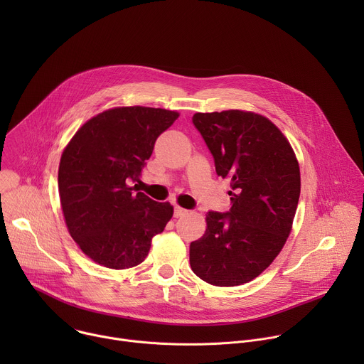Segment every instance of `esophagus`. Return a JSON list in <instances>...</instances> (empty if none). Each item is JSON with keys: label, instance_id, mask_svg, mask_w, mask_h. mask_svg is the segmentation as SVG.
I'll use <instances>...</instances> for the list:
<instances>
[{"label": "esophagus", "instance_id": "obj_1", "mask_svg": "<svg viewBox=\"0 0 364 364\" xmlns=\"http://www.w3.org/2000/svg\"><path fill=\"white\" fill-rule=\"evenodd\" d=\"M187 213H188V210L183 209V207H180V205H176V207H174V216H176V218H181V216H184V215H187Z\"/></svg>", "mask_w": 364, "mask_h": 364}]
</instances>
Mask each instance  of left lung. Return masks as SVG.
I'll return each instance as SVG.
<instances>
[{"mask_svg":"<svg viewBox=\"0 0 364 364\" xmlns=\"http://www.w3.org/2000/svg\"><path fill=\"white\" fill-rule=\"evenodd\" d=\"M222 178H230L228 213L205 215L190 243L193 272L207 284L236 287L261 275L284 247L295 218L301 176L295 152L264 115L229 109L194 114Z\"/></svg>","mask_w":364,"mask_h":364,"instance_id":"left-lung-1","label":"left lung"}]
</instances>
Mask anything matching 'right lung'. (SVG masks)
Instances as JSON below:
<instances>
[{"mask_svg": "<svg viewBox=\"0 0 364 364\" xmlns=\"http://www.w3.org/2000/svg\"><path fill=\"white\" fill-rule=\"evenodd\" d=\"M180 117L148 107H117L86 121L63 149L59 196L68 230L93 262L128 269L173 218V205L129 186L139 181L157 138Z\"/></svg>", "mask_w": 364, "mask_h": 364, "instance_id": "add662e5", "label": "right lung"}]
</instances>
